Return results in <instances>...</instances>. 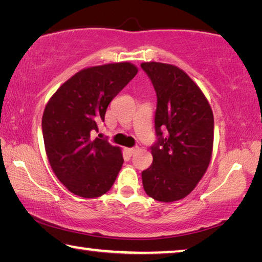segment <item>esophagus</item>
Wrapping results in <instances>:
<instances>
[{"instance_id": "1", "label": "esophagus", "mask_w": 262, "mask_h": 262, "mask_svg": "<svg viewBox=\"0 0 262 262\" xmlns=\"http://www.w3.org/2000/svg\"><path fill=\"white\" fill-rule=\"evenodd\" d=\"M125 150H126V151H127L128 154H129V155H133V154L135 152L136 149H135V148H126Z\"/></svg>"}]
</instances>
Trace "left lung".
I'll return each instance as SVG.
<instances>
[{
  "label": "left lung",
  "mask_w": 262,
  "mask_h": 262,
  "mask_svg": "<svg viewBox=\"0 0 262 262\" xmlns=\"http://www.w3.org/2000/svg\"><path fill=\"white\" fill-rule=\"evenodd\" d=\"M157 96L152 164L142 172L150 198L162 202L184 199L206 173L214 143L210 105L187 74L172 64L144 62Z\"/></svg>",
  "instance_id": "left-lung-1"
}]
</instances>
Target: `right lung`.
I'll return each mask as SVG.
<instances>
[{"label":"right lung","mask_w":262,"mask_h":262,"mask_svg":"<svg viewBox=\"0 0 262 262\" xmlns=\"http://www.w3.org/2000/svg\"><path fill=\"white\" fill-rule=\"evenodd\" d=\"M129 62L83 69L62 84L42 115V136L48 162L70 192L98 198L108 192L122 166L119 147L92 137L112 99L135 77Z\"/></svg>","instance_id":"add662e5"}]
</instances>
